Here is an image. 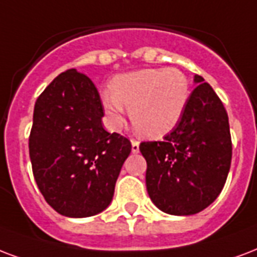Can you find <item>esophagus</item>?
<instances>
[{
  "label": "esophagus",
  "mask_w": 257,
  "mask_h": 257,
  "mask_svg": "<svg viewBox=\"0 0 257 257\" xmlns=\"http://www.w3.org/2000/svg\"><path fill=\"white\" fill-rule=\"evenodd\" d=\"M139 146H140V143L137 142V140H132V152L133 154H137L139 152Z\"/></svg>",
  "instance_id": "34e87169"
}]
</instances>
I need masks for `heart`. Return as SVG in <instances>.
Returning a JSON list of instances; mask_svg holds the SVG:
<instances>
[{
	"mask_svg": "<svg viewBox=\"0 0 257 257\" xmlns=\"http://www.w3.org/2000/svg\"><path fill=\"white\" fill-rule=\"evenodd\" d=\"M111 93L101 102L111 128L124 125L129 109L133 128L147 137H162L179 124L190 101V81L178 68H144L115 76Z\"/></svg>",
	"mask_w": 257,
	"mask_h": 257,
	"instance_id": "b5f03b06",
	"label": "heart"
}]
</instances>
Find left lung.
Masks as SVG:
<instances>
[{"label": "left lung", "mask_w": 257, "mask_h": 257, "mask_svg": "<svg viewBox=\"0 0 257 257\" xmlns=\"http://www.w3.org/2000/svg\"><path fill=\"white\" fill-rule=\"evenodd\" d=\"M185 114L163 142H143L147 191L160 210L195 214L220 195L232 162L228 113L201 75Z\"/></svg>", "instance_id": "8db88e82"}]
</instances>
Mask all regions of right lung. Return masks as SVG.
<instances>
[{
  "mask_svg": "<svg viewBox=\"0 0 257 257\" xmlns=\"http://www.w3.org/2000/svg\"><path fill=\"white\" fill-rule=\"evenodd\" d=\"M102 117L97 87L75 68L59 74L36 99L29 156L37 187L59 214L90 217L113 199L132 144L106 132Z\"/></svg>",
  "mask_w": 257,
  "mask_h": 257,
  "instance_id": "add662e5",
  "label": "right lung"
}]
</instances>
